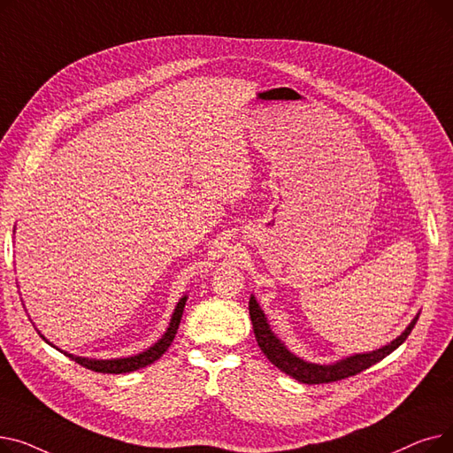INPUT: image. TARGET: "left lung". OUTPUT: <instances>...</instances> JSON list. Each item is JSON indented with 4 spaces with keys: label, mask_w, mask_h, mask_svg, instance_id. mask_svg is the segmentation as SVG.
Returning <instances> with one entry per match:
<instances>
[{
    "label": "left lung",
    "mask_w": 453,
    "mask_h": 453,
    "mask_svg": "<svg viewBox=\"0 0 453 453\" xmlns=\"http://www.w3.org/2000/svg\"><path fill=\"white\" fill-rule=\"evenodd\" d=\"M250 316H251V323H253V332H255V340L260 347V350L265 352L266 358L282 372H287L288 376L296 378L297 382L303 384H328V382H338V380L349 378L358 374L365 369H369L371 365H374L376 362L384 360L388 354H391L395 349H398L406 338L411 334V330L418 319L417 318L406 326V330L402 334L393 340L391 343H388L382 349H376L372 352H364V354H352L347 356V358L330 364V365H319V364H311L301 360L299 356H296L294 352H290L275 334L273 330L268 325V319L263 312V308L258 306L257 299L251 296L250 297Z\"/></svg>",
    "instance_id": "left-lung-1"
}]
</instances>
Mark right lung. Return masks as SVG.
<instances>
[{"label":"right lung","instance_id":"add662e5","mask_svg":"<svg viewBox=\"0 0 453 453\" xmlns=\"http://www.w3.org/2000/svg\"><path fill=\"white\" fill-rule=\"evenodd\" d=\"M185 303H187V296H183L176 308H174V314L171 318V323H169V328H166L165 334L161 336V340H157V343H154L150 349L142 350L135 356H128V358H113V360H95V358H82V356H75V354H69V352H64L65 356H69L71 360H75L77 364H81L82 367L86 369H91L95 372H108V374H123V372H132V371H137L141 367H147L150 364H154L156 360H159L161 356L165 354V350L171 347L176 332H178V326H180V321H181V316H183V308H185ZM42 336V334H40ZM43 338V336H42ZM45 340V338H43ZM47 342V340H45ZM50 343V342H47ZM51 345V343H50ZM55 347V345H53ZM60 350V349H58Z\"/></svg>","mask_w":453,"mask_h":453}]
</instances>
